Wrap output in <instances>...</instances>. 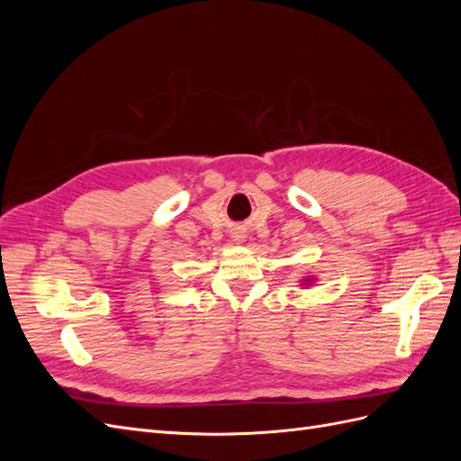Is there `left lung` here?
Wrapping results in <instances>:
<instances>
[{
  "mask_svg": "<svg viewBox=\"0 0 461 461\" xmlns=\"http://www.w3.org/2000/svg\"><path fill=\"white\" fill-rule=\"evenodd\" d=\"M312 283H313V278H305L303 285H312Z\"/></svg>",
  "mask_w": 461,
  "mask_h": 461,
  "instance_id": "left-lung-1",
  "label": "left lung"
}]
</instances>
